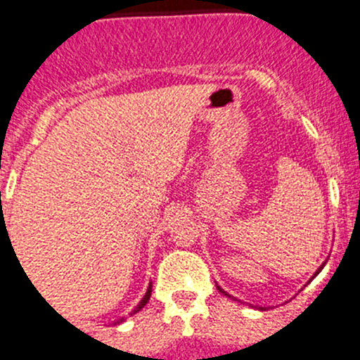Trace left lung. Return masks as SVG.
<instances>
[{
  "label": "left lung",
  "instance_id": "1",
  "mask_svg": "<svg viewBox=\"0 0 360 360\" xmlns=\"http://www.w3.org/2000/svg\"><path fill=\"white\" fill-rule=\"evenodd\" d=\"M324 265H326V263H323V265H321V266H319V270H317L316 274H319V272H321V269H323V266H324ZM218 290H219V292H221V294H225V292H224V290H221V288H219V287H218ZM225 295H227V294H225Z\"/></svg>",
  "mask_w": 360,
  "mask_h": 360
}]
</instances>
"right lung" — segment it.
<instances>
[{
    "label": "right lung",
    "mask_w": 360,
    "mask_h": 360,
    "mask_svg": "<svg viewBox=\"0 0 360 360\" xmlns=\"http://www.w3.org/2000/svg\"><path fill=\"white\" fill-rule=\"evenodd\" d=\"M149 297H151V285H149V287H148V292H146L144 297L141 299V303H139L135 308H133L131 314H136V311H139V310H142V308L146 307V303H148V301H149Z\"/></svg>",
    "instance_id": "right-lung-1"
}]
</instances>
